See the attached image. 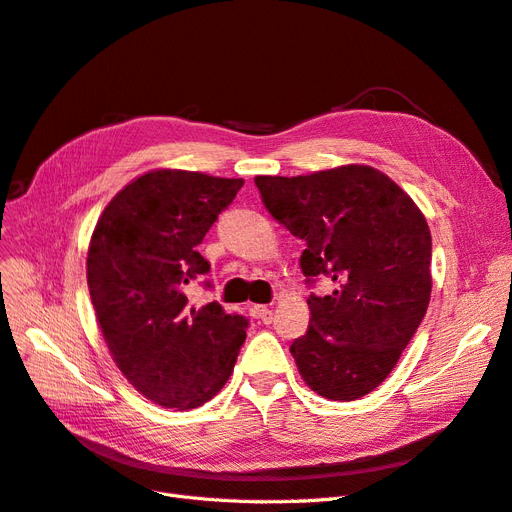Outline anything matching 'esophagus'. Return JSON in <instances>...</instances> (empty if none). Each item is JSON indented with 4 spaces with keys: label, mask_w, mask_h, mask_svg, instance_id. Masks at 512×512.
Returning a JSON list of instances; mask_svg holds the SVG:
<instances>
[{
    "label": "esophagus",
    "mask_w": 512,
    "mask_h": 512,
    "mask_svg": "<svg viewBox=\"0 0 512 512\" xmlns=\"http://www.w3.org/2000/svg\"><path fill=\"white\" fill-rule=\"evenodd\" d=\"M252 309H254L256 318H260L265 324H269L273 320V309L271 307H267V305H254Z\"/></svg>",
    "instance_id": "obj_1"
}]
</instances>
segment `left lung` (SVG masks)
<instances>
[{"label":"left lung","instance_id":"obj_1","mask_svg":"<svg viewBox=\"0 0 512 512\" xmlns=\"http://www.w3.org/2000/svg\"><path fill=\"white\" fill-rule=\"evenodd\" d=\"M262 203L294 237L312 318L290 352L309 389L352 401L397 365L431 297V235L414 200L380 170L348 164L299 177H256Z\"/></svg>","mask_w":512,"mask_h":512}]
</instances>
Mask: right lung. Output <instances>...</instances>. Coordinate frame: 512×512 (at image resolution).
Here are the masks:
<instances>
[{
  "label": "right lung",
  "mask_w": 512,
  "mask_h": 512,
  "mask_svg": "<svg viewBox=\"0 0 512 512\" xmlns=\"http://www.w3.org/2000/svg\"><path fill=\"white\" fill-rule=\"evenodd\" d=\"M241 185L151 170L106 205L91 237L87 286L106 346L134 389L164 408L218 395L245 342V316L215 301L194 307L185 294L209 273L198 245Z\"/></svg>",
  "instance_id": "add662e5"
}]
</instances>
